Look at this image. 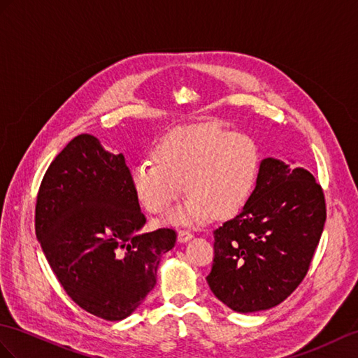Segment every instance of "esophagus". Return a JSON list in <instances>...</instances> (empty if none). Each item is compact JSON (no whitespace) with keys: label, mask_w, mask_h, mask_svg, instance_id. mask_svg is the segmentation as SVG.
I'll list each match as a JSON object with an SVG mask.
<instances>
[{"label":"esophagus","mask_w":358,"mask_h":358,"mask_svg":"<svg viewBox=\"0 0 358 358\" xmlns=\"http://www.w3.org/2000/svg\"><path fill=\"white\" fill-rule=\"evenodd\" d=\"M191 237H193V234H191V232L187 231V229H179V231H178V240H179L180 243L188 241Z\"/></svg>","instance_id":"1"}]
</instances>
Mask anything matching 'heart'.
Here are the masks:
<instances>
[{
	"label": "heart",
	"mask_w": 358,
	"mask_h": 358,
	"mask_svg": "<svg viewBox=\"0 0 358 358\" xmlns=\"http://www.w3.org/2000/svg\"><path fill=\"white\" fill-rule=\"evenodd\" d=\"M153 161L130 169L138 199L153 214L174 208L171 223H202L213 214L219 219L237 214L246 205L254 185L258 153L246 135L219 124L199 123L170 130L153 150Z\"/></svg>",
	"instance_id": "heart-1"
}]
</instances>
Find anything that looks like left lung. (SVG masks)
<instances>
[{"instance_id": "1", "label": "left lung", "mask_w": 358, "mask_h": 358, "mask_svg": "<svg viewBox=\"0 0 358 358\" xmlns=\"http://www.w3.org/2000/svg\"><path fill=\"white\" fill-rule=\"evenodd\" d=\"M325 220L324 189L310 171L263 159L246 205L214 231L209 289L238 313L281 303L307 275Z\"/></svg>"}]
</instances>
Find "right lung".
<instances>
[{
    "mask_svg": "<svg viewBox=\"0 0 358 358\" xmlns=\"http://www.w3.org/2000/svg\"><path fill=\"white\" fill-rule=\"evenodd\" d=\"M145 215L123 155L82 134L66 144L43 176L34 229L60 285L91 315L121 320L156 284L162 254L176 232H139Z\"/></svg>",
    "mask_w": 358,
    "mask_h": 358,
    "instance_id": "add662e5",
    "label": "right lung"
}]
</instances>
